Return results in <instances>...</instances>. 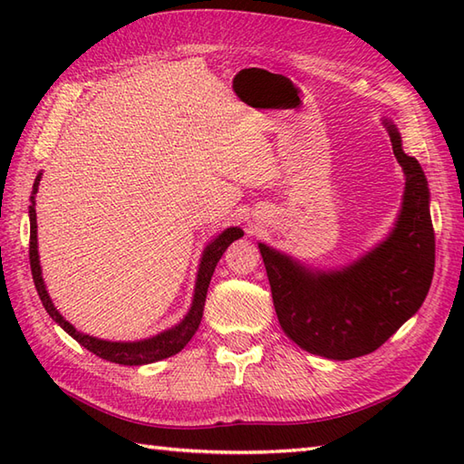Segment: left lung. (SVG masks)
Wrapping results in <instances>:
<instances>
[{
    "label": "left lung",
    "instance_id": "1",
    "mask_svg": "<svg viewBox=\"0 0 464 464\" xmlns=\"http://www.w3.org/2000/svg\"><path fill=\"white\" fill-rule=\"evenodd\" d=\"M392 153L407 175L395 231L353 267L313 275L259 245L281 329L301 349L334 361L377 351L425 301L435 271L429 187L415 157L387 123Z\"/></svg>",
    "mask_w": 464,
    "mask_h": 464
}]
</instances>
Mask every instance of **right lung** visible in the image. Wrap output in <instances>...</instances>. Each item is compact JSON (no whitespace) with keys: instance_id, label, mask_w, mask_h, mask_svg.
I'll return each instance as SVG.
<instances>
[{"instance_id":"obj_1","label":"right lung","mask_w":464,"mask_h":464,"mask_svg":"<svg viewBox=\"0 0 464 464\" xmlns=\"http://www.w3.org/2000/svg\"><path fill=\"white\" fill-rule=\"evenodd\" d=\"M39 179H42V173L35 177L34 183V193H32V205H29V265H32V275H34V283L39 299H42L45 311L49 313L55 323H59L65 333L72 334V337L85 347L87 351H92L97 357H102L105 361L111 362H120V364H147V362H155L171 357V354L179 353L187 343L191 341L195 331L199 329V323L203 317V307H205V297H207V289H209V281L213 277V271L217 267V263L223 257V253L227 247L235 241L243 237V231L237 229V227H231V229L223 231L219 237H217L209 247L205 249L203 259L199 265V275H197V285H195V297L191 311L187 313V317L177 324V327L165 331L161 334H157L153 339L147 341H137V343H110V341H102L90 337V334H83L80 331H75L73 324H69L62 314L57 313L53 307L52 299L45 291V285L42 279V267H39V255H37V221H35V193L39 187Z\"/></svg>"}]
</instances>
